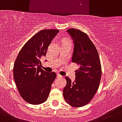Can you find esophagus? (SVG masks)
<instances>
[{"label": "esophagus", "mask_w": 122, "mask_h": 122, "mask_svg": "<svg viewBox=\"0 0 122 122\" xmlns=\"http://www.w3.org/2000/svg\"><path fill=\"white\" fill-rule=\"evenodd\" d=\"M57 78H62V75H60V74H57Z\"/></svg>", "instance_id": "34e87169"}]
</instances>
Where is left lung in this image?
I'll return each mask as SVG.
<instances>
[{
    "label": "left lung",
    "instance_id": "obj_1",
    "mask_svg": "<svg viewBox=\"0 0 122 122\" xmlns=\"http://www.w3.org/2000/svg\"><path fill=\"white\" fill-rule=\"evenodd\" d=\"M74 44L72 62L79 66L75 71V80L66 76V85L63 90L65 101L74 107L90 102L99 88L101 65L97 48L86 33L72 28L67 30Z\"/></svg>",
    "mask_w": 122,
    "mask_h": 122
}]
</instances>
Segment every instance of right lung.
I'll return each instance as SVG.
<instances>
[{"label":"right lung","instance_id":"1","mask_svg":"<svg viewBox=\"0 0 122 122\" xmlns=\"http://www.w3.org/2000/svg\"><path fill=\"white\" fill-rule=\"evenodd\" d=\"M59 32L57 29L39 31L24 45L16 58L14 79L20 96L29 104L38 105L48 98L56 74L42 70L41 59L46 56L48 46Z\"/></svg>","mask_w":122,"mask_h":122}]
</instances>
